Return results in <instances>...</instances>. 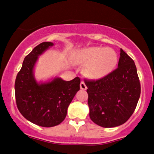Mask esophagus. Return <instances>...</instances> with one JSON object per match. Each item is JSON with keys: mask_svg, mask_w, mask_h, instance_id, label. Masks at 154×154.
Masks as SVG:
<instances>
[{"mask_svg": "<svg viewBox=\"0 0 154 154\" xmlns=\"http://www.w3.org/2000/svg\"><path fill=\"white\" fill-rule=\"evenodd\" d=\"M80 87H81V89H82V90H86V89H87V86H86V85L85 84V83L84 82V81H81V82Z\"/></svg>", "mask_w": 154, "mask_h": 154, "instance_id": "1", "label": "esophagus"}]
</instances>
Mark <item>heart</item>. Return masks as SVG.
Masks as SVG:
<instances>
[{
  "label": "heart",
  "instance_id": "b5f03b06",
  "mask_svg": "<svg viewBox=\"0 0 154 154\" xmlns=\"http://www.w3.org/2000/svg\"><path fill=\"white\" fill-rule=\"evenodd\" d=\"M76 61L85 65V72L91 79H103L116 68L118 63L117 52L112 48L89 47L76 52Z\"/></svg>",
  "mask_w": 154,
  "mask_h": 154
}]
</instances>
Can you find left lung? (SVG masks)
Masks as SVG:
<instances>
[{"mask_svg": "<svg viewBox=\"0 0 154 154\" xmlns=\"http://www.w3.org/2000/svg\"><path fill=\"white\" fill-rule=\"evenodd\" d=\"M89 117L103 128L124 124L134 112L140 95V84L134 61L120 49L118 68L97 81L85 80Z\"/></svg>", "mask_w": 154, "mask_h": 154, "instance_id": "left-lung-1", "label": "left lung"}]
</instances>
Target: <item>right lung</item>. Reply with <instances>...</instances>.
<instances>
[{
	"label": "right lung",
	"mask_w": 154,
	"mask_h": 154,
	"mask_svg": "<svg viewBox=\"0 0 154 154\" xmlns=\"http://www.w3.org/2000/svg\"><path fill=\"white\" fill-rule=\"evenodd\" d=\"M54 45L45 42L35 47L25 57L15 81L17 107L27 120L39 126L50 128L64 120L70 102L80 90L79 77L64 81L55 77L47 81H37L34 67L39 56Z\"/></svg>",
	"instance_id": "1"
}]
</instances>
